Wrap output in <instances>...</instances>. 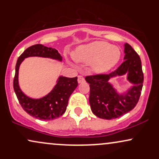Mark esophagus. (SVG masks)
<instances>
[{
	"mask_svg": "<svg viewBox=\"0 0 159 159\" xmlns=\"http://www.w3.org/2000/svg\"><path fill=\"white\" fill-rule=\"evenodd\" d=\"M84 81V78L82 75H78V83H82V82Z\"/></svg>",
	"mask_w": 159,
	"mask_h": 159,
	"instance_id": "obj_1",
	"label": "esophagus"
}]
</instances>
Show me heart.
<instances>
[{
	"instance_id": "obj_1",
	"label": "heart",
	"mask_w": 159,
	"mask_h": 159,
	"mask_svg": "<svg viewBox=\"0 0 159 159\" xmlns=\"http://www.w3.org/2000/svg\"><path fill=\"white\" fill-rule=\"evenodd\" d=\"M78 62L91 63V69L95 73L107 72L119 63L121 51L119 47L111 45L103 41H95L81 45L72 54Z\"/></svg>"
}]
</instances>
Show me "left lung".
<instances>
[{"instance_id":"obj_1","label":"left lung","mask_w":159,"mask_h":159,"mask_svg":"<svg viewBox=\"0 0 159 159\" xmlns=\"http://www.w3.org/2000/svg\"><path fill=\"white\" fill-rule=\"evenodd\" d=\"M124 61L110 74L86 76L90 84V102L92 112L98 117L112 120L132 111L138 102L143 82L141 61L130 45H124ZM127 75V80L133 84L126 92L118 94L108 81L116 76Z\"/></svg>"}]
</instances>
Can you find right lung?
<instances>
[{"label": "right lung", "mask_w": 159, "mask_h": 159, "mask_svg": "<svg viewBox=\"0 0 159 159\" xmlns=\"http://www.w3.org/2000/svg\"><path fill=\"white\" fill-rule=\"evenodd\" d=\"M29 57H41L62 61V57L55 48L36 44L27 48L18 58L13 88L20 105L28 114L36 119L52 120L65 113L69 98L78 86V78L60 76L56 85L48 95L40 98L28 97L21 90L19 84V69L21 63Z\"/></svg>", "instance_id": "right-lung-1"}]
</instances>
